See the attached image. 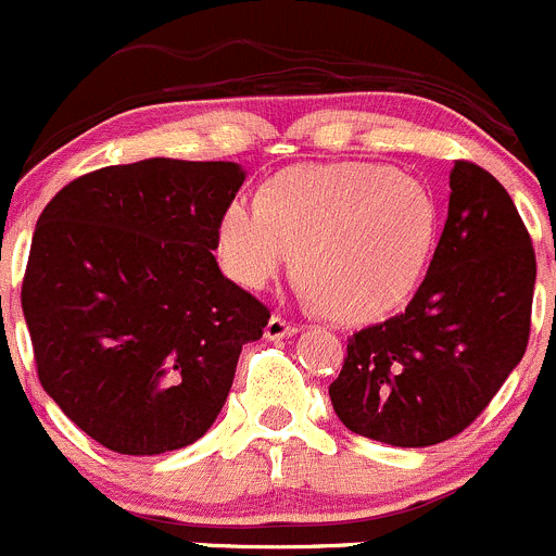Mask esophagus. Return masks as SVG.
<instances>
[{"label": "esophagus", "mask_w": 556, "mask_h": 556, "mask_svg": "<svg viewBox=\"0 0 556 556\" xmlns=\"http://www.w3.org/2000/svg\"><path fill=\"white\" fill-rule=\"evenodd\" d=\"M294 332H296L294 324L286 321L283 316H276V313H273L270 321H267V327H265V338H270V340L291 338V334H294Z\"/></svg>", "instance_id": "esophagus-1"}]
</instances>
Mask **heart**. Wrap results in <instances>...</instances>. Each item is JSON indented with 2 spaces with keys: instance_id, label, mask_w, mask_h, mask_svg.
Returning <instances> with one entry per match:
<instances>
[{
  "instance_id": "obj_1",
  "label": "heart",
  "mask_w": 556,
  "mask_h": 556,
  "mask_svg": "<svg viewBox=\"0 0 556 556\" xmlns=\"http://www.w3.org/2000/svg\"><path fill=\"white\" fill-rule=\"evenodd\" d=\"M435 202L419 180L370 162L307 164L235 197L218 260L245 289H267L296 256L307 296L338 321H376L410 300L435 245Z\"/></svg>"
}]
</instances>
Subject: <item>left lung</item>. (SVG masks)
I'll return each mask as SVG.
<instances>
[{
    "instance_id": "obj_1",
    "label": "left lung",
    "mask_w": 556,
    "mask_h": 556,
    "mask_svg": "<svg viewBox=\"0 0 556 556\" xmlns=\"http://www.w3.org/2000/svg\"><path fill=\"white\" fill-rule=\"evenodd\" d=\"M448 218L403 313L349 338L329 383L338 419L400 448L435 446L483 414L530 340L535 249L492 173L457 159Z\"/></svg>"
}]
</instances>
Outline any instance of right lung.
Listing matches in <instances>:
<instances>
[{"mask_svg":"<svg viewBox=\"0 0 556 556\" xmlns=\"http://www.w3.org/2000/svg\"><path fill=\"white\" fill-rule=\"evenodd\" d=\"M235 162L146 159L93 169L37 218L21 305L37 378L104 448L175 452L224 408L270 307L222 276Z\"/></svg>","mask_w":556,"mask_h":556,"instance_id":"1","label":"right lung"}]
</instances>
